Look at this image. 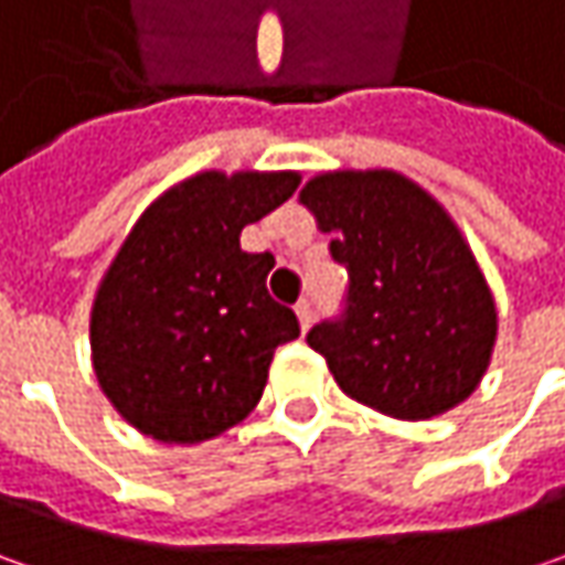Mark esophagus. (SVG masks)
<instances>
[{"instance_id":"esophagus-1","label":"esophagus","mask_w":565,"mask_h":565,"mask_svg":"<svg viewBox=\"0 0 565 565\" xmlns=\"http://www.w3.org/2000/svg\"><path fill=\"white\" fill-rule=\"evenodd\" d=\"M295 315L301 320V330H308V327L315 323V301H311V298H301V301L295 305Z\"/></svg>"}]
</instances>
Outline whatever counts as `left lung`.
<instances>
[{
  "mask_svg": "<svg viewBox=\"0 0 565 565\" xmlns=\"http://www.w3.org/2000/svg\"><path fill=\"white\" fill-rule=\"evenodd\" d=\"M301 204L337 228L342 311L311 327L308 345L352 399L424 422L468 399L484 377L497 311L459 228L430 194L396 172H330Z\"/></svg>",
  "mask_w": 565,
  "mask_h": 565,
  "instance_id": "left-lung-1",
  "label": "left lung"
}]
</instances>
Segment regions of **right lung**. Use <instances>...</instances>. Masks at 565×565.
Listing matches in <instances>:
<instances>
[{
    "instance_id": "right-lung-1",
    "label": "right lung",
    "mask_w": 565,
    "mask_h": 565,
    "mask_svg": "<svg viewBox=\"0 0 565 565\" xmlns=\"http://www.w3.org/2000/svg\"><path fill=\"white\" fill-rule=\"evenodd\" d=\"M298 188L292 172H204L125 238L90 320L103 393L153 440L198 444L260 402L273 352L301 327L267 289L273 254L238 238Z\"/></svg>"
}]
</instances>
